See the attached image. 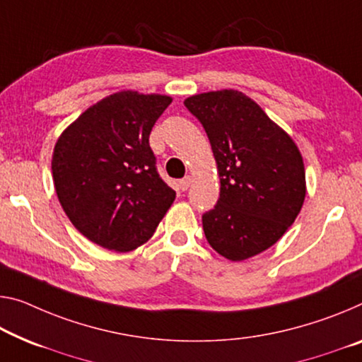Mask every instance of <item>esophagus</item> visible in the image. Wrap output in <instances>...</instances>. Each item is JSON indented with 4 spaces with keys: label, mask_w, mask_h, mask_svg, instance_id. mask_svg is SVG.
<instances>
[{
    "label": "esophagus",
    "mask_w": 362,
    "mask_h": 362,
    "mask_svg": "<svg viewBox=\"0 0 362 362\" xmlns=\"http://www.w3.org/2000/svg\"><path fill=\"white\" fill-rule=\"evenodd\" d=\"M191 182H192V177L191 176H186V177H182V180H180V189L181 191H187L189 189V186H191Z\"/></svg>",
    "instance_id": "1"
}]
</instances>
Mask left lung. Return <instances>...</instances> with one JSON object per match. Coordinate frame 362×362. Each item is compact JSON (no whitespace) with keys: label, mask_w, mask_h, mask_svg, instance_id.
<instances>
[{"label":"left lung","mask_w":362,"mask_h":362,"mask_svg":"<svg viewBox=\"0 0 362 362\" xmlns=\"http://www.w3.org/2000/svg\"><path fill=\"white\" fill-rule=\"evenodd\" d=\"M204 126L220 176V199L202 215L216 252L244 260L280 239L301 212L305 173L296 144L243 92L216 90L185 100Z\"/></svg>","instance_id":"1"}]
</instances>
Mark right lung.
<instances>
[{
    "instance_id": "add662e5",
    "label": "right lung",
    "mask_w": 362,
    "mask_h": 362,
    "mask_svg": "<svg viewBox=\"0 0 362 362\" xmlns=\"http://www.w3.org/2000/svg\"><path fill=\"white\" fill-rule=\"evenodd\" d=\"M171 103L166 95L124 90L87 108L54 146L59 204L92 243L127 252L147 243L176 192L160 177L148 137Z\"/></svg>"
}]
</instances>
